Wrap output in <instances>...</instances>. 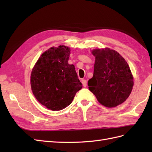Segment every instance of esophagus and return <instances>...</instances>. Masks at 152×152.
I'll use <instances>...</instances> for the list:
<instances>
[{
  "label": "esophagus",
  "instance_id": "34e87169",
  "mask_svg": "<svg viewBox=\"0 0 152 152\" xmlns=\"http://www.w3.org/2000/svg\"><path fill=\"white\" fill-rule=\"evenodd\" d=\"M82 83L83 87L87 86V80H82Z\"/></svg>",
  "mask_w": 152,
  "mask_h": 152
}]
</instances>
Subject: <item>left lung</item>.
<instances>
[{"instance_id":"left-lung-1","label":"left lung","mask_w":152,"mask_h":152,"mask_svg":"<svg viewBox=\"0 0 152 152\" xmlns=\"http://www.w3.org/2000/svg\"><path fill=\"white\" fill-rule=\"evenodd\" d=\"M93 76L88 81L89 89L100 104L114 108L124 102L133 88V76L127 61L118 51L108 48L94 49Z\"/></svg>"}]
</instances>
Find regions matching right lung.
I'll return each instance as SVG.
<instances>
[{
  "instance_id": "right-lung-1",
  "label": "right lung",
  "mask_w": 152,
  "mask_h": 152,
  "mask_svg": "<svg viewBox=\"0 0 152 152\" xmlns=\"http://www.w3.org/2000/svg\"><path fill=\"white\" fill-rule=\"evenodd\" d=\"M70 48L51 47L38 58L32 70L31 87L41 104L53 111L61 110L72 102L82 88L74 64L68 63Z\"/></svg>"
}]
</instances>
